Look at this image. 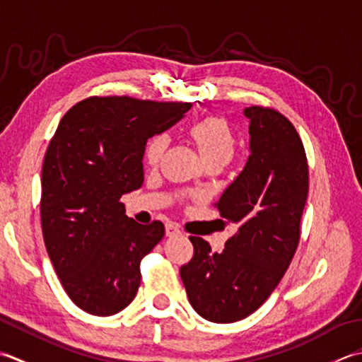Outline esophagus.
<instances>
[{"label": "esophagus", "mask_w": 362, "mask_h": 362, "mask_svg": "<svg viewBox=\"0 0 362 362\" xmlns=\"http://www.w3.org/2000/svg\"><path fill=\"white\" fill-rule=\"evenodd\" d=\"M180 234H181V230L178 228V225L168 223L165 226V235H167V238H172V235H180Z\"/></svg>", "instance_id": "esophagus-1"}]
</instances>
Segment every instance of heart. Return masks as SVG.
<instances>
[{
  "mask_svg": "<svg viewBox=\"0 0 362 362\" xmlns=\"http://www.w3.org/2000/svg\"><path fill=\"white\" fill-rule=\"evenodd\" d=\"M190 136L200 148L204 162L223 160L230 162L235 150V137L231 128L223 119L208 117L197 122L190 128ZM170 142V137L165 132L153 136L145 145V160L150 165H158Z\"/></svg>",
  "mask_w": 362,
  "mask_h": 362,
  "instance_id": "b5f03b06",
  "label": "heart"
}]
</instances>
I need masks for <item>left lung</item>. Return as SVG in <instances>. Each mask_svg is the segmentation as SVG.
Wrapping results in <instances>:
<instances>
[{"label":"left lung","instance_id":"1","mask_svg":"<svg viewBox=\"0 0 362 362\" xmlns=\"http://www.w3.org/2000/svg\"><path fill=\"white\" fill-rule=\"evenodd\" d=\"M250 156L220 197V217L238 225L222 253L190 238L194 257L181 267L192 308L214 323L255 313L281 281L300 240L308 162L293 124L274 109H243Z\"/></svg>","mask_w":362,"mask_h":362}]
</instances>
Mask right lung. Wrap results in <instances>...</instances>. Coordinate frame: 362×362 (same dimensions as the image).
<instances>
[{
	"instance_id": "add662e5",
	"label": "right lung",
	"mask_w": 362,
	"mask_h": 362,
	"mask_svg": "<svg viewBox=\"0 0 362 362\" xmlns=\"http://www.w3.org/2000/svg\"><path fill=\"white\" fill-rule=\"evenodd\" d=\"M190 103L92 97L62 117L42 167L43 240L73 303L107 317L140 286V261L164 238L140 225L120 198L144 182L146 140L180 122Z\"/></svg>"
}]
</instances>
